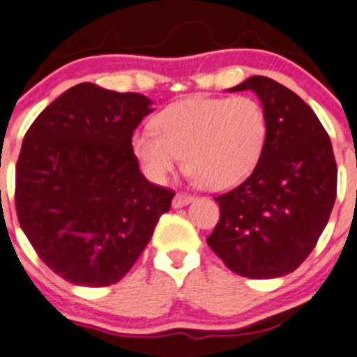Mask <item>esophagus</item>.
<instances>
[{
  "label": "esophagus",
  "instance_id": "obj_1",
  "mask_svg": "<svg viewBox=\"0 0 357 357\" xmlns=\"http://www.w3.org/2000/svg\"><path fill=\"white\" fill-rule=\"evenodd\" d=\"M192 199H194V197L190 196V194L177 192V194H175V197H174V208H182V206H185V204H189Z\"/></svg>",
  "mask_w": 357,
  "mask_h": 357
}]
</instances>
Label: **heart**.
<instances>
[{"label":"heart","mask_w":357,"mask_h":357,"mask_svg":"<svg viewBox=\"0 0 357 357\" xmlns=\"http://www.w3.org/2000/svg\"><path fill=\"white\" fill-rule=\"evenodd\" d=\"M154 126L132 139L147 177L165 182L183 154L190 177L211 190L229 189L248 177L269 135L266 109L250 95L185 98L165 107Z\"/></svg>","instance_id":"b5f03b06"}]
</instances>
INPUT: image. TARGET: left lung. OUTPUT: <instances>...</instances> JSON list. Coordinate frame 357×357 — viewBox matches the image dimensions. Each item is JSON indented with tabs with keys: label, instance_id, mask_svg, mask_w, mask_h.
<instances>
[{
	"label": "left lung",
	"instance_id": "1",
	"mask_svg": "<svg viewBox=\"0 0 357 357\" xmlns=\"http://www.w3.org/2000/svg\"><path fill=\"white\" fill-rule=\"evenodd\" d=\"M253 90L269 119L266 151L239 185L215 197L220 218L206 238L239 276L294 273L310 255L337 197L330 137L312 109L287 86L252 76L231 91Z\"/></svg>",
	"mask_w": 357,
	"mask_h": 357
}]
</instances>
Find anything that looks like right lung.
Segmentation results:
<instances>
[{
	"mask_svg": "<svg viewBox=\"0 0 357 357\" xmlns=\"http://www.w3.org/2000/svg\"><path fill=\"white\" fill-rule=\"evenodd\" d=\"M149 105L140 93L81 83L24 137L15 168L19 224L38 257L69 283H118L170 210L175 192L144 177L132 149Z\"/></svg>",
	"mask_w": 357,
	"mask_h": 357,
	"instance_id": "right-lung-1",
	"label": "right lung"
}]
</instances>
